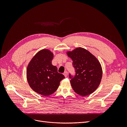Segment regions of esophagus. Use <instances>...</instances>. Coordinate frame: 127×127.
<instances>
[{"instance_id":"esophagus-1","label":"esophagus","mask_w":127,"mask_h":127,"mask_svg":"<svg viewBox=\"0 0 127 127\" xmlns=\"http://www.w3.org/2000/svg\"><path fill=\"white\" fill-rule=\"evenodd\" d=\"M64 76L65 77H67V75H68V74H67V72L66 71H64Z\"/></svg>"}]
</instances>
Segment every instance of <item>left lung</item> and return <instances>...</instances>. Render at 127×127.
I'll use <instances>...</instances> for the list:
<instances>
[{"mask_svg":"<svg viewBox=\"0 0 127 127\" xmlns=\"http://www.w3.org/2000/svg\"><path fill=\"white\" fill-rule=\"evenodd\" d=\"M72 60L75 75L69 73L70 84L74 91L82 96L94 92L100 83L102 71L98 60L82 48H78L67 53Z\"/></svg>","mask_w":127,"mask_h":127,"instance_id":"8db88e82","label":"left lung"}]
</instances>
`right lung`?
<instances>
[{
    "mask_svg": "<svg viewBox=\"0 0 127 127\" xmlns=\"http://www.w3.org/2000/svg\"><path fill=\"white\" fill-rule=\"evenodd\" d=\"M53 55L48 50L38 52L27 68V78L31 88L38 94L48 96L55 92L65 78L51 64Z\"/></svg>",
    "mask_w": 127,
    "mask_h": 127,
    "instance_id": "obj_1",
    "label": "right lung"
}]
</instances>
